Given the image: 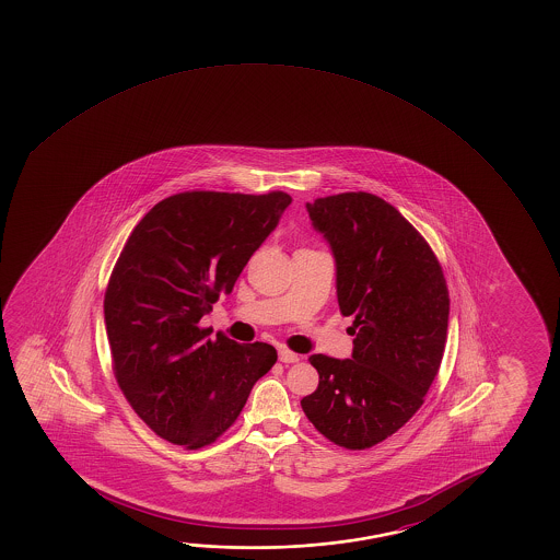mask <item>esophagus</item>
Segmentation results:
<instances>
[{
    "label": "esophagus",
    "mask_w": 560,
    "mask_h": 560,
    "mask_svg": "<svg viewBox=\"0 0 560 560\" xmlns=\"http://www.w3.org/2000/svg\"><path fill=\"white\" fill-rule=\"evenodd\" d=\"M279 361H283V363H296V361H301V355L299 353H294L291 349H279Z\"/></svg>",
    "instance_id": "obj_1"
}]
</instances>
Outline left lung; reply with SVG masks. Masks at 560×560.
I'll list each match as a JSON object with an SVG mask.
<instances>
[{
    "instance_id": "left-lung-1",
    "label": "left lung",
    "mask_w": 560,
    "mask_h": 560,
    "mask_svg": "<svg viewBox=\"0 0 560 560\" xmlns=\"http://www.w3.org/2000/svg\"><path fill=\"white\" fill-rule=\"evenodd\" d=\"M330 242L351 359L311 355L320 381L301 400L326 440L363 451L422 408L447 341L450 291L430 244L390 202L349 191L306 205Z\"/></svg>"
}]
</instances>
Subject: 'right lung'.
<instances>
[{
    "mask_svg": "<svg viewBox=\"0 0 560 560\" xmlns=\"http://www.w3.org/2000/svg\"><path fill=\"white\" fill-rule=\"evenodd\" d=\"M291 195L175 192L130 232L105 289L113 373L138 418L185 450L238 420L252 386L276 365L264 341L199 326L276 229Z\"/></svg>",
    "mask_w": 560,
    "mask_h": 560,
    "instance_id": "add662e5",
    "label": "right lung"
}]
</instances>
